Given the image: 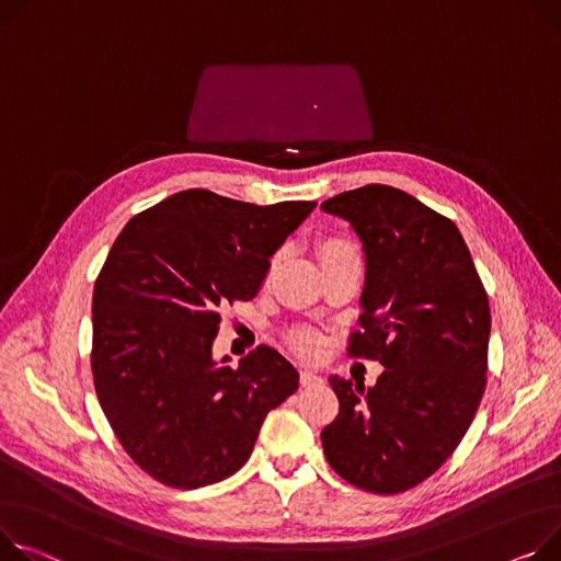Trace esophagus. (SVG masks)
Listing matches in <instances>:
<instances>
[{
    "label": "esophagus",
    "instance_id": "34e87169",
    "mask_svg": "<svg viewBox=\"0 0 561 561\" xmlns=\"http://www.w3.org/2000/svg\"><path fill=\"white\" fill-rule=\"evenodd\" d=\"M300 381H302V386H318V383H322V377L318 375V371L305 367V369L300 371Z\"/></svg>",
    "mask_w": 561,
    "mask_h": 561
}]
</instances>
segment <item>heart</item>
<instances>
[{"label":"heart","instance_id":"obj_1","mask_svg":"<svg viewBox=\"0 0 561 561\" xmlns=\"http://www.w3.org/2000/svg\"><path fill=\"white\" fill-rule=\"evenodd\" d=\"M339 252H354V250H352V245L345 243V241H329V243L322 248V256H327V254H339ZM293 347H295L297 352H302V354H316V352L320 350V339H318L316 333H311V331H297V333L293 335Z\"/></svg>","mask_w":561,"mask_h":561}]
</instances>
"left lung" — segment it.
<instances>
[{
    "label": "left lung",
    "instance_id": "left-lung-1",
    "mask_svg": "<svg viewBox=\"0 0 561 561\" xmlns=\"http://www.w3.org/2000/svg\"><path fill=\"white\" fill-rule=\"evenodd\" d=\"M320 209L350 222L365 259L350 354L386 367L375 386L329 377L341 410L324 456L354 488L399 494L446 462L476 415L490 302L460 230L417 198L367 184Z\"/></svg>",
    "mask_w": 561,
    "mask_h": 561
}]
</instances>
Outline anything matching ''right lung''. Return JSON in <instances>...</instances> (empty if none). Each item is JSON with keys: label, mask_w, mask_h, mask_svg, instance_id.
I'll use <instances>...</instances> for the list:
<instances>
[{"label": "right lung", "mask_w": 561, "mask_h": 561, "mask_svg": "<svg viewBox=\"0 0 561 561\" xmlns=\"http://www.w3.org/2000/svg\"><path fill=\"white\" fill-rule=\"evenodd\" d=\"M316 203L259 207L180 192L128 220L92 295V375L126 454L156 480L198 490L237 473L300 375L261 345L214 358L218 309L252 300L271 256Z\"/></svg>", "instance_id": "right-lung-1"}]
</instances>
